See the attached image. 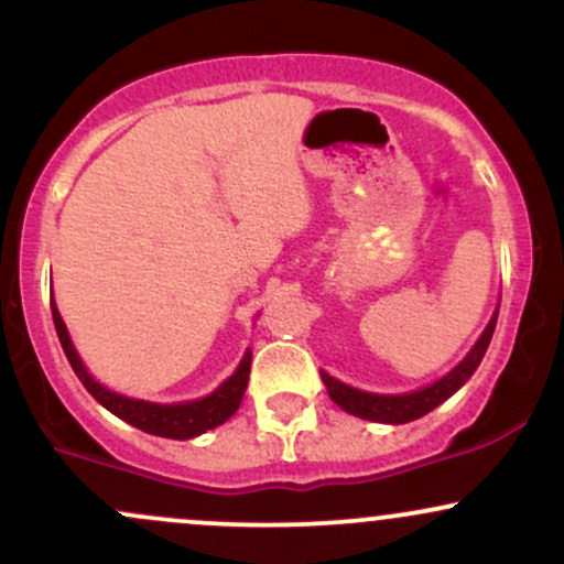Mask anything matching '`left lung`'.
<instances>
[{"label": "left lung", "instance_id": "left-lung-1", "mask_svg": "<svg viewBox=\"0 0 564 564\" xmlns=\"http://www.w3.org/2000/svg\"><path fill=\"white\" fill-rule=\"evenodd\" d=\"M496 321H498V304L490 315L488 326L485 332L477 336V341L471 345V349L458 360L456 366L451 368L445 377H440L432 384L419 387V390L411 392H400V394H379V392H366L358 390V387H349L345 381L334 379L332 373L321 371L323 384H326L328 394L341 411L352 413V416L366 419V422H379V424H408L416 422V419L426 416L430 411H435L440 403L451 398L453 392L462 390L464 384L471 379V373L477 371V366L482 364L485 352H488L490 339H494L496 332Z\"/></svg>", "mask_w": 564, "mask_h": 564}]
</instances>
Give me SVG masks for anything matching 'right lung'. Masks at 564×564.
I'll return each mask as SVG.
<instances>
[{
    "instance_id": "obj_1",
    "label": "right lung",
    "mask_w": 564,
    "mask_h": 564,
    "mask_svg": "<svg viewBox=\"0 0 564 564\" xmlns=\"http://www.w3.org/2000/svg\"><path fill=\"white\" fill-rule=\"evenodd\" d=\"M50 307H53L57 339H61V347L63 352H66L74 373L79 377V381L87 387V392L93 394L97 403L106 408V411H111L113 416H119L121 422L138 426V430L148 432V435H159L170 440H191L228 422L232 413L238 411V405H241L246 384H249L251 349H246L236 371H232L215 392L204 394V398H196V400H183V403H151V400L127 398V394L113 392L108 390L106 384H100V381L89 373V368L84 366L79 352H76L66 323H63L61 313H57L55 300L50 302Z\"/></svg>"
}]
</instances>
